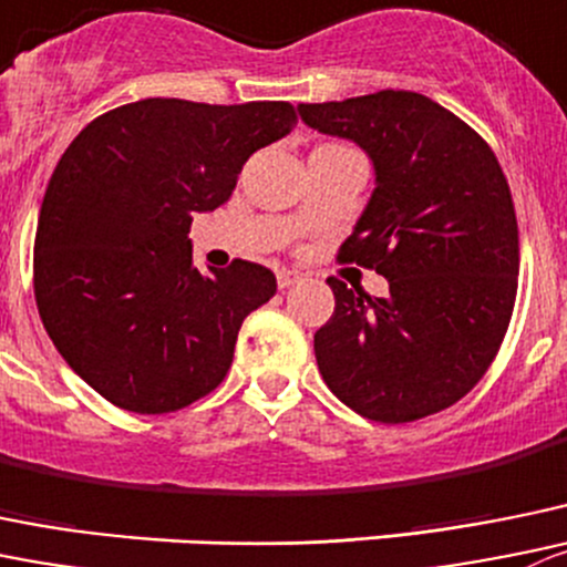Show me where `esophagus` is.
Here are the masks:
<instances>
[{
    "label": "esophagus",
    "mask_w": 567,
    "mask_h": 567,
    "mask_svg": "<svg viewBox=\"0 0 567 567\" xmlns=\"http://www.w3.org/2000/svg\"><path fill=\"white\" fill-rule=\"evenodd\" d=\"M293 282H299V274L296 271H288V268H282V271H277V285L279 288H290Z\"/></svg>",
    "instance_id": "obj_1"
}]
</instances>
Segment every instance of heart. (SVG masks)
Masks as SVG:
<instances>
[{
	"mask_svg": "<svg viewBox=\"0 0 567 567\" xmlns=\"http://www.w3.org/2000/svg\"><path fill=\"white\" fill-rule=\"evenodd\" d=\"M312 155H357V152L351 146L338 144V141H323V144H318L312 150Z\"/></svg>",
	"mask_w": 567,
	"mask_h": 567,
	"instance_id": "obj_1",
	"label": "heart"
}]
</instances>
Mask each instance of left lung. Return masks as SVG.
Here are the masks:
<instances>
[{"label": "left lung", "mask_w": 567, "mask_h": 567, "mask_svg": "<svg viewBox=\"0 0 567 567\" xmlns=\"http://www.w3.org/2000/svg\"><path fill=\"white\" fill-rule=\"evenodd\" d=\"M307 126L371 155L377 190L340 262L390 282L384 299L329 277L334 312L316 332L327 388L377 423L457 404L485 377L518 296V218L485 137L415 91L299 104Z\"/></svg>", "instance_id": "obj_1"}]
</instances>
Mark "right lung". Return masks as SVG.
Returning a JSON list of instances; mask_svg holds the SVG:
<instances>
[{"label":"right lung","mask_w":567,"mask_h":567,"mask_svg":"<svg viewBox=\"0 0 567 567\" xmlns=\"http://www.w3.org/2000/svg\"><path fill=\"white\" fill-rule=\"evenodd\" d=\"M290 102L141 99L96 115L43 194L35 305L63 360L121 410L177 412L218 388L266 266H194V213L233 196L244 163L296 124Z\"/></svg>","instance_id":"add662e5"}]
</instances>
